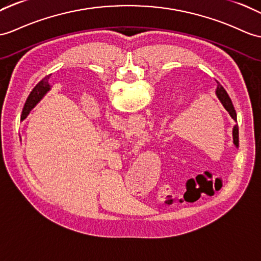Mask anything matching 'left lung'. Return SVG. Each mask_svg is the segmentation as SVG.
I'll use <instances>...</instances> for the list:
<instances>
[{"label": "left lung", "instance_id": "left-lung-1", "mask_svg": "<svg viewBox=\"0 0 261 261\" xmlns=\"http://www.w3.org/2000/svg\"><path fill=\"white\" fill-rule=\"evenodd\" d=\"M217 83H218V87H217L216 93H217L218 99L221 101L223 107H225V109L229 112V114H230V116H231V118L234 121H237V113H236L233 105H232L231 100H230L228 93L226 92V90L223 89V87L221 86L219 82H217ZM232 136H233V143H234L236 147H238V145H239V130H238V125H234L233 131H232Z\"/></svg>", "mask_w": 261, "mask_h": 261}]
</instances>
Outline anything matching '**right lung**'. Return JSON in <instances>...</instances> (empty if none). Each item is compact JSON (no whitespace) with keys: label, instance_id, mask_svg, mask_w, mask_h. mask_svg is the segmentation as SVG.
I'll list each match as a JSON object with an SVG mask.
<instances>
[{"label":"right lung","instance_id":"right-lung-1","mask_svg":"<svg viewBox=\"0 0 261 261\" xmlns=\"http://www.w3.org/2000/svg\"><path fill=\"white\" fill-rule=\"evenodd\" d=\"M47 79H48V76L45 79V80L41 81V82L38 84V86H36V87L32 90V92L30 93L29 98H28V100H27V102H25V105H24V108H23L22 117H21L22 120L27 118L29 112L32 110L33 107L41 100L42 96H43V95L45 94L46 91L48 90V87H50V86H48V83H47Z\"/></svg>","mask_w":261,"mask_h":261}]
</instances>
